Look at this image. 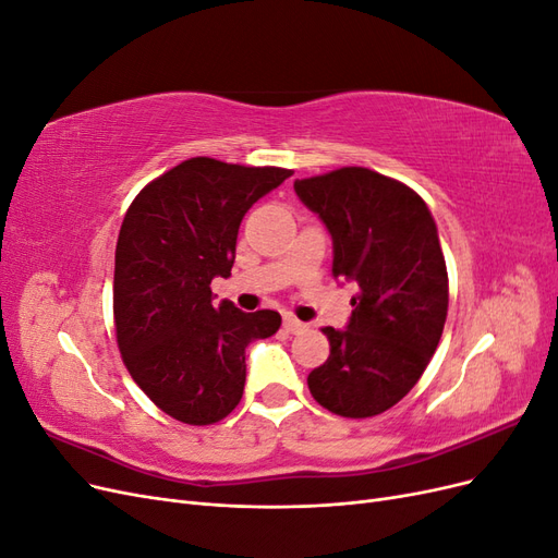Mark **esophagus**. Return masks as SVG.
Returning <instances> with one entry per match:
<instances>
[{"label":"esophagus","instance_id":"esophagus-1","mask_svg":"<svg viewBox=\"0 0 558 558\" xmlns=\"http://www.w3.org/2000/svg\"><path fill=\"white\" fill-rule=\"evenodd\" d=\"M283 328L289 330V332H305L307 324H302V320H298L295 316H286L283 318Z\"/></svg>","mask_w":558,"mask_h":558}]
</instances>
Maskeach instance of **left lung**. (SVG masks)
Masks as SVG:
<instances>
[{
  "mask_svg": "<svg viewBox=\"0 0 558 558\" xmlns=\"http://www.w3.org/2000/svg\"><path fill=\"white\" fill-rule=\"evenodd\" d=\"M295 193L332 234V277L359 286L347 330L320 328L330 356L307 386L332 414L377 416L412 391L445 330L449 277L435 221L410 185L367 167L298 179Z\"/></svg>",
  "mask_w": 558,
  "mask_h": 558,
  "instance_id": "obj_1",
  "label": "left lung"
}]
</instances>
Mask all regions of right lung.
I'll list each match as a JSON object with an SVG mask.
<instances>
[{
  "mask_svg": "<svg viewBox=\"0 0 558 558\" xmlns=\"http://www.w3.org/2000/svg\"><path fill=\"white\" fill-rule=\"evenodd\" d=\"M291 177L283 167L191 158L146 183L116 244L113 326L130 377L165 414L209 426L238 408L246 347L281 316L214 305L211 279L230 277L244 214Z\"/></svg>",
  "mask_w": 558,
  "mask_h": 558,
  "instance_id": "obj_1",
  "label": "right lung"
}]
</instances>
